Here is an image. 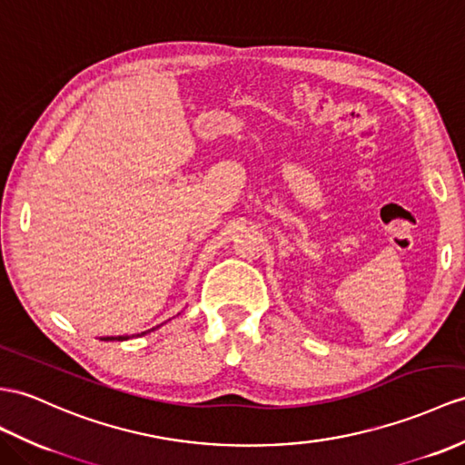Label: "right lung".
<instances>
[{"mask_svg":"<svg viewBox=\"0 0 465 465\" xmlns=\"http://www.w3.org/2000/svg\"><path fill=\"white\" fill-rule=\"evenodd\" d=\"M157 327H162V325H157ZM157 327H153V330H157ZM153 330L142 331V333H138V337H142V335H145V333H150V331H153ZM132 337H134V335H132ZM126 339H130V335H118V337H100V341H126Z\"/></svg>","mask_w":465,"mask_h":465,"instance_id":"right-lung-1","label":"right lung"}]
</instances>
